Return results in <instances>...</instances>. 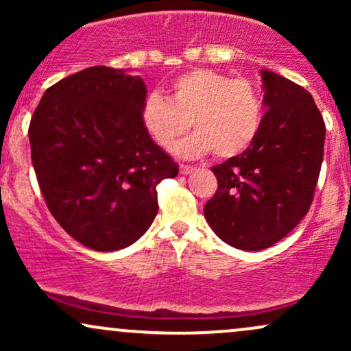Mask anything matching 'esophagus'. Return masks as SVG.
Masks as SVG:
<instances>
[{
    "mask_svg": "<svg viewBox=\"0 0 351 351\" xmlns=\"http://www.w3.org/2000/svg\"><path fill=\"white\" fill-rule=\"evenodd\" d=\"M193 171V167H189V165H180V173L181 175H189V173Z\"/></svg>",
    "mask_w": 351,
    "mask_h": 351,
    "instance_id": "obj_1",
    "label": "esophagus"
}]
</instances>
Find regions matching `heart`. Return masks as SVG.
<instances>
[{
  "label": "heart",
  "mask_w": 351,
  "mask_h": 351,
  "mask_svg": "<svg viewBox=\"0 0 351 351\" xmlns=\"http://www.w3.org/2000/svg\"><path fill=\"white\" fill-rule=\"evenodd\" d=\"M142 125L158 147L171 148L188 130L195 134L178 143L181 158H199L213 152L226 160L251 147L264 122V97L249 79L213 69H191L176 75L168 97L150 94L140 108Z\"/></svg>",
  "instance_id": "heart-1"
}]
</instances>
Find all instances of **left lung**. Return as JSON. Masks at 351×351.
<instances>
[{"mask_svg":"<svg viewBox=\"0 0 351 351\" xmlns=\"http://www.w3.org/2000/svg\"><path fill=\"white\" fill-rule=\"evenodd\" d=\"M264 122L251 147L211 170L217 189L204 217L224 243L261 251L285 237L308 213L322 160L325 122L304 87L261 71Z\"/></svg>","mask_w":351,"mask_h":351,"instance_id":"left-lung-1","label":"left lung"}]
</instances>
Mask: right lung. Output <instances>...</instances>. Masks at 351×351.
I'll use <instances>...</instances> for the list:
<instances>
[{"instance_id": "1", "label": "right lung", "mask_w": 351, "mask_h": 351, "mask_svg": "<svg viewBox=\"0 0 351 351\" xmlns=\"http://www.w3.org/2000/svg\"><path fill=\"white\" fill-rule=\"evenodd\" d=\"M145 99L138 75L94 66L47 88L31 119V160L47 208L94 251L140 239L158 213L156 184L178 175L145 132Z\"/></svg>"}]
</instances>
